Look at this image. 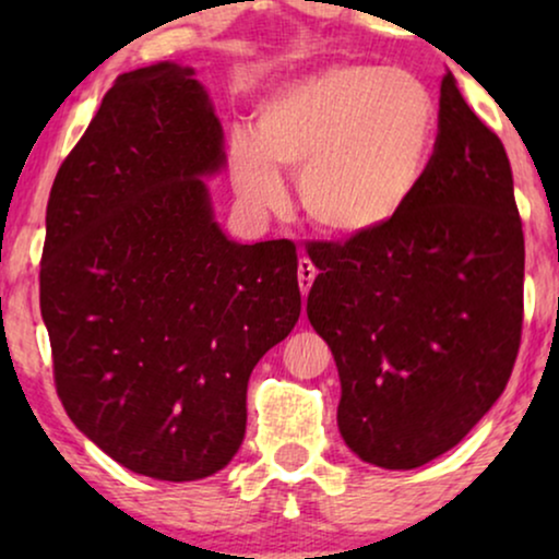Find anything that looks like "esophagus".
<instances>
[{
    "label": "esophagus",
    "instance_id": "esophagus-1",
    "mask_svg": "<svg viewBox=\"0 0 559 559\" xmlns=\"http://www.w3.org/2000/svg\"><path fill=\"white\" fill-rule=\"evenodd\" d=\"M297 280H300V293L308 295L312 282H316V264H312L308 257H302L300 262H297Z\"/></svg>",
    "mask_w": 559,
    "mask_h": 559
}]
</instances>
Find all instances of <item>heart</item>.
<instances>
[{"instance_id": "1", "label": "heart", "mask_w": 559, "mask_h": 559, "mask_svg": "<svg viewBox=\"0 0 559 559\" xmlns=\"http://www.w3.org/2000/svg\"><path fill=\"white\" fill-rule=\"evenodd\" d=\"M438 132V102L404 68L338 63L264 98L257 134L231 142V180L251 209H277V170L300 175L305 216L335 239L392 224L417 193Z\"/></svg>"}]
</instances>
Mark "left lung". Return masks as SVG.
Instances as JSON below:
<instances>
[{
	"mask_svg": "<svg viewBox=\"0 0 559 559\" xmlns=\"http://www.w3.org/2000/svg\"><path fill=\"white\" fill-rule=\"evenodd\" d=\"M308 318L341 377L338 427L361 461L409 471L457 445L514 369L524 234L499 136L453 73L417 193L392 224L310 243Z\"/></svg>",
	"mask_w": 559,
	"mask_h": 559,
	"instance_id": "obj_1",
	"label": "left lung"
}]
</instances>
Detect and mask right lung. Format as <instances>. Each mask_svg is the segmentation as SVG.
<instances>
[{
  "mask_svg": "<svg viewBox=\"0 0 559 559\" xmlns=\"http://www.w3.org/2000/svg\"><path fill=\"white\" fill-rule=\"evenodd\" d=\"M224 132L190 68L119 75L50 188L40 310L73 425L124 468L198 480L247 430L259 358L300 318L287 239L236 243L201 175Z\"/></svg>",
  "mask_w": 559,
  "mask_h": 559,
  "instance_id": "right-lung-1",
  "label": "right lung"
}]
</instances>
